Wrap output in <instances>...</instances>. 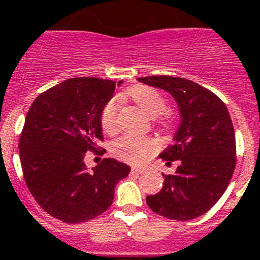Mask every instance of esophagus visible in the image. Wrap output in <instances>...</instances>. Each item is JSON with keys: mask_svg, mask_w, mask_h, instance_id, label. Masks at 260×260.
I'll return each instance as SVG.
<instances>
[{"mask_svg": "<svg viewBox=\"0 0 260 260\" xmlns=\"http://www.w3.org/2000/svg\"><path fill=\"white\" fill-rule=\"evenodd\" d=\"M144 171H145V169H143V168H132L133 174H143Z\"/></svg>", "mask_w": 260, "mask_h": 260, "instance_id": "34e87169", "label": "esophagus"}]
</instances>
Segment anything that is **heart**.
I'll list each match as a JSON object with an SVG mask.
<instances>
[{"label":"heart","instance_id":"b5f03b06","mask_svg":"<svg viewBox=\"0 0 260 260\" xmlns=\"http://www.w3.org/2000/svg\"><path fill=\"white\" fill-rule=\"evenodd\" d=\"M131 98L143 108L144 111L152 117H157L165 111L166 101L158 90L149 86H137L129 90ZM119 110H120V98L112 96L103 106L101 112V124L105 132L108 135L119 129ZM159 148L157 140L152 137H144L125 133L119 139L114 140L111 144V153L116 158L128 164H144L152 157Z\"/></svg>","mask_w":260,"mask_h":260}]
</instances>
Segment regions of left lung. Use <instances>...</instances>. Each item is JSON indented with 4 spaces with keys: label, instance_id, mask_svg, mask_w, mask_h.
Segmentation results:
<instances>
[{
    "label": "left lung",
    "instance_id": "1",
    "mask_svg": "<svg viewBox=\"0 0 260 260\" xmlns=\"http://www.w3.org/2000/svg\"><path fill=\"white\" fill-rule=\"evenodd\" d=\"M140 82L169 91L177 101L180 125L174 143L159 157L179 166L162 174V189L146 196L153 212L188 221L207 213L225 192L236 168V135L225 103L193 81L171 76H148Z\"/></svg>",
    "mask_w": 260,
    "mask_h": 260
}]
</instances>
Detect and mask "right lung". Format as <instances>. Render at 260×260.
I'll list each match as a JSON object with an SVG mask.
<instances>
[{"label":"right lung","instance_id":"right-lung-1","mask_svg":"<svg viewBox=\"0 0 260 260\" xmlns=\"http://www.w3.org/2000/svg\"><path fill=\"white\" fill-rule=\"evenodd\" d=\"M115 85L69 78L36 96L26 115L19 140L24 182L36 203L62 222L80 224L107 211L115 186L131 171L114 158H103L91 171L83 161L103 141L101 112Z\"/></svg>","mask_w":260,"mask_h":260}]
</instances>
